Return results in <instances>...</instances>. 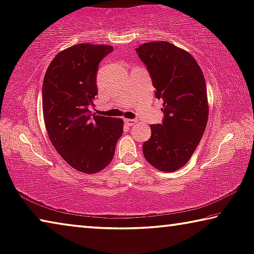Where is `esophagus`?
Returning <instances> with one entry per match:
<instances>
[{
  "label": "esophagus",
  "mask_w": 254,
  "mask_h": 254,
  "mask_svg": "<svg viewBox=\"0 0 254 254\" xmlns=\"http://www.w3.org/2000/svg\"><path fill=\"white\" fill-rule=\"evenodd\" d=\"M138 123V121L136 120H132V119H126V124L127 127H132L134 126V124Z\"/></svg>",
  "instance_id": "1"
}]
</instances>
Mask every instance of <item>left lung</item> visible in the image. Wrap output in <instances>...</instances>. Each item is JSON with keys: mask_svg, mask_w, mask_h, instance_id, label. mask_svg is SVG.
Returning a JSON list of instances; mask_svg holds the SVG:
<instances>
[{"mask_svg": "<svg viewBox=\"0 0 254 254\" xmlns=\"http://www.w3.org/2000/svg\"><path fill=\"white\" fill-rule=\"evenodd\" d=\"M136 53L146 64L163 99V124H151V136L142 146L147 162L162 172L183 167L198 147L209 115L207 87L195 59L168 42L144 43Z\"/></svg>", "mask_w": 254, "mask_h": 254, "instance_id": "1", "label": "left lung"}]
</instances>
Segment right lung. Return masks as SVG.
I'll list each match as a JSON object with an SVG mask.
<instances>
[{
    "mask_svg": "<svg viewBox=\"0 0 254 254\" xmlns=\"http://www.w3.org/2000/svg\"><path fill=\"white\" fill-rule=\"evenodd\" d=\"M111 45L76 44L55 55L43 82V115L56 151L74 170L95 174L108 166L123 120L91 114L98 64Z\"/></svg>",
    "mask_w": 254,
    "mask_h": 254,
    "instance_id": "right-lung-1",
    "label": "right lung"
}]
</instances>
